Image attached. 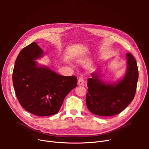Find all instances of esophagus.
Returning <instances> with one entry per match:
<instances>
[{
    "instance_id": "34e87169",
    "label": "esophagus",
    "mask_w": 149,
    "mask_h": 149,
    "mask_svg": "<svg viewBox=\"0 0 149 149\" xmlns=\"http://www.w3.org/2000/svg\"><path fill=\"white\" fill-rule=\"evenodd\" d=\"M78 85L83 86L84 85V79L82 77H80L79 80H78Z\"/></svg>"
}]
</instances>
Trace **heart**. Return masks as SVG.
Instances as JSON below:
<instances>
[{"instance_id":"obj_1","label":"heart","mask_w":149,"mask_h":149,"mask_svg":"<svg viewBox=\"0 0 149 149\" xmlns=\"http://www.w3.org/2000/svg\"><path fill=\"white\" fill-rule=\"evenodd\" d=\"M82 61H83V60H80L79 61H80V62H82Z\"/></svg>"}]
</instances>
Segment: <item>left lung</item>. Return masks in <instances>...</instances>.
Returning <instances> with one entry per match:
<instances>
[{"label":"left lung","mask_w":149,"mask_h":149,"mask_svg":"<svg viewBox=\"0 0 149 149\" xmlns=\"http://www.w3.org/2000/svg\"><path fill=\"white\" fill-rule=\"evenodd\" d=\"M126 72L122 79L106 83L100 79V71L92 73V77L88 79L86 102L92 113L101 116L117 115L134 100L138 80V66L130 53L126 54Z\"/></svg>","instance_id":"left-lung-1"}]
</instances>
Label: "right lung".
I'll return each instance as SVG.
<instances>
[{
	"label": "right lung",
	"instance_id": "obj_1",
	"mask_svg": "<svg viewBox=\"0 0 149 149\" xmlns=\"http://www.w3.org/2000/svg\"><path fill=\"white\" fill-rule=\"evenodd\" d=\"M43 51L36 42L23 48L15 62L13 83L20 105L37 116L56 114L66 96L77 85L75 76H63L40 66Z\"/></svg>",
	"mask_w": 149,
	"mask_h": 149
}]
</instances>
